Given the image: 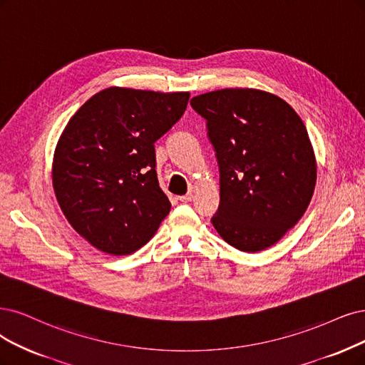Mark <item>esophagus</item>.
<instances>
[{"mask_svg":"<svg viewBox=\"0 0 365 365\" xmlns=\"http://www.w3.org/2000/svg\"><path fill=\"white\" fill-rule=\"evenodd\" d=\"M179 200L182 201V203H187V201H192V200H194V195L190 192V194H186V195L179 197Z\"/></svg>","mask_w":365,"mask_h":365,"instance_id":"1","label":"esophagus"}]
</instances>
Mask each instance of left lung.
I'll use <instances>...</instances> for the list:
<instances>
[{
	"label": "left lung",
	"mask_w": 365,
	"mask_h": 365,
	"mask_svg": "<svg viewBox=\"0 0 365 365\" xmlns=\"http://www.w3.org/2000/svg\"><path fill=\"white\" fill-rule=\"evenodd\" d=\"M191 106L206 120L220 167V206L210 220L232 247H272L305 213L316 186V158L293 108L275 94L224 88Z\"/></svg>",
	"instance_id": "8db88e82"
}]
</instances>
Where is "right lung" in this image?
Wrapping results in <instances>:
<instances>
[{
	"label": "right lung",
	"mask_w": 365,
	"mask_h": 365,
	"mask_svg": "<svg viewBox=\"0 0 365 365\" xmlns=\"http://www.w3.org/2000/svg\"><path fill=\"white\" fill-rule=\"evenodd\" d=\"M190 93L111 87L69 120L52 164L67 221L113 255L140 250L170 213L156 175L155 143L183 115Z\"/></svg>",
	"instance_id": "obj_1"
}]
</instances>
